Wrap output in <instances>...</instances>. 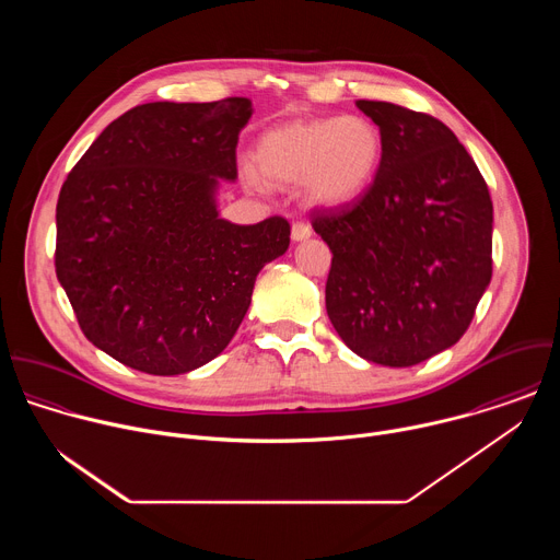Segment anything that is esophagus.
<instances>
[{
    "instance_id": "obj_1",
    "label": "esophagus",
    "mask_w": 560,
    "mask_h": 560,
    "mask_svg": "<svg viewBox=\"0 0 560 560\" xmlns=\"http://www.w3.org/2000/svg\"><path fill=\"white\" fill-rule=\"evenodd\" d=\"M310 236H312L310 223H305V221H294L292 223V238H294V242H305V238H310Z\"/></svg>"
}]
</instances>
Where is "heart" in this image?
<instances>
[{
    "label": "heart",
    "mask_w": 560,
    "mask_h": 560,
    "mask_svg": "<svg viewBox=\"0 0 560 560\" xmlns=\"http://www.w3.org/2000/svg\"><path fill=\"white\" fill-rule=\"evenodd\" d=\"M383 159L376 124L359 115L288 121L266 130L255 162L268 184H303L305 197L326 208L348 206L374 182ZM255 168L248 182L259 186Z\"/></svg>",
    "instance_id": "b5f03b06"
}]
</instances>
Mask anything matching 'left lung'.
<instances>
[{
	"instance_id": "left-lung-1",
	"label": "left lung",
	"mask_w": 560,
	"mask_h": 560,
	"mask_svg": "<svg viewBox=\"0 0 560 560\" xmlns=\"http://www.w3.org/2000/svg\"><path fill=\"white\" fill-rule=\"evenodd\" d=\"M383 159L352 203L314 208L332 250L326 310L359 357L410 368L469 328L492 279V199L456 135L436 117L359 100Z\"/></svg>"
}]
</instances>
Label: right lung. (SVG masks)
Wrapping results in <instances>:
<instances>
[{
	"mask_svg": "<svg viewBox=\"0 0 560 560\" xmlns=\"http://www.w3.org/2000/svg\"><path fill=\"white\" fill-rule=\"evenodd\" d=\"M250 117L246 97L141 104L68 173L55 272L86 339L119 363L173 376L212 361L244 322L259 270L288 250V219L236 225L217 210Z\"/></svg>",
	"mask_w": 560,
	"mask_h": 560,
	"instance_id": "add662e5",
	"label": "right lung"
}]
</instances>
